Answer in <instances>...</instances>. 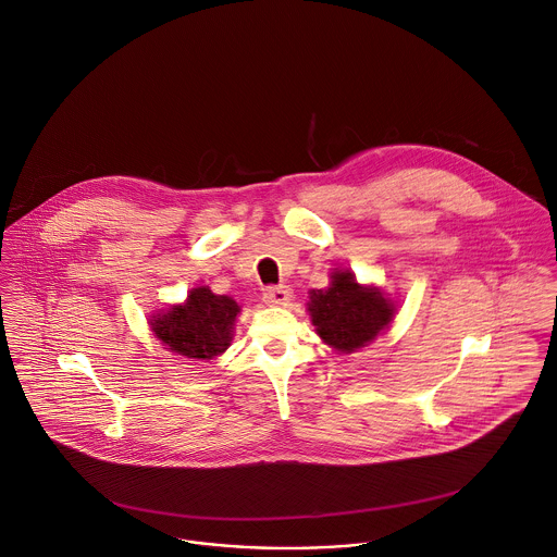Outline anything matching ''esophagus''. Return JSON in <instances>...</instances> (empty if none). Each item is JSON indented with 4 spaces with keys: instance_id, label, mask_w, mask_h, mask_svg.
Listing matches in <instances>:
<instances>
[{
    "instance_id": "esophagus-1",
    "label": "esophagus",
    "mask_w": 557,
    "mask_h": 557,
    "mask_svg": "<svg viewBox=\"0 0 557 557\" xmlns=\"http://www.w3.org/2000/svg\"><path fill=\"white\" fill-rule=\"evenodd\" d=\"M293 293L288 286H271L262 293V299L267 306H286L290 301Z\"/></svg>"
}]
</instances>
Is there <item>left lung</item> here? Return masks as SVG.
<instances>
[{
    "label": "left lung",
    "mask_w": 557,
    "mask_h": 557,
    "mask_svg": "<svg viewBox=\"0 0 557 557\" xmlns=\"http://www.w3.org/2000/svg\"><path fill=\"white\" fill-rule=\"evenodd\" d=\"M308 310L319 336L343 354L371 343L395 314L393 304L380 290L360 286L349 271H336L327 290H312Z\"/></svg>",
    "instance_id": "8db88e82"
}]
</instances>
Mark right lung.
<instances>
[{
    "label": "right lung",
    "mask_w": 557,
    "mask_h": 557,
    "mask_svg": "<svg viewBox=\"0 0 557 557\" xmlns=\"http://www.w3.org/2000/svg\"><path fill=\"white\" fill-rule=\"evenodd\" d=\"M238 312L240 308L232 297L214 295L201 286L190 290L184 306L158 314L151 330L173 354L210 360L230 347Z\"/></svg>",
    "instance_id": "1"
}]
</instances>
